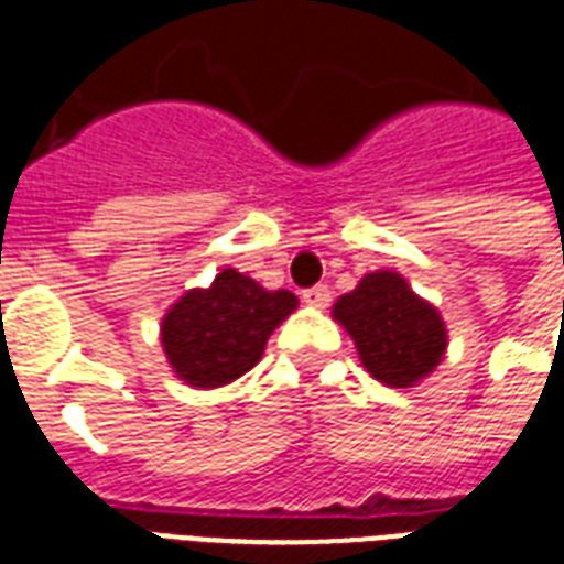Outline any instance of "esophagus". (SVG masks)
I'll list each match as a JSON object with an SVG mask.
<instances>
[{
  "label": "esophagus",
  "instance_id": "obj_1",
  "mask_svg": "<svg viewBox=\"0 0 564 564\" xmlns=\"http://www.w3.org/2000/svg\"><path fill=\"white\" fill-rule=\"evenodd\" d=\"M304 304H311V307H328V301H330V290L328 286H311V290H304Z\"/></svg>",
  "mask_w": 564,
  "mask_h": 564
}]
</instances>
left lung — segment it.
<instances>
[{"instance_id":"1","label":"left lung","mask_w":564,"mask_h":564,"mask_svg":"<svg viewBox=\"0 0 564 564\" xmlns=\"http://www.w3.org/2000/svg\"><path fill=\"white\" fill-rule=\"evenodd\" d=\"M330 316L346 328L369 376L387 387H414L444 360L449 334L435 304L420 299L393 269L369 272L334 301Z\"/></svg>"}]
</instances>
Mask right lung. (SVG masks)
Instances as JSON below:
<instances>
[{"instance_id":"add662e5","label":"right lung","mask_w":564,"mask_h":564,"mask_svg":"<svg viewBox=\"0 0 564 564\" xmlns=\"http://www.w3.org/2000/svg\"><path fill=\"white\" fill-rule=\"evenodd\" d=\"M295 307L290 290H265L248 274L221 269L209 286L183 292L167 307L159 343L183 384L213 390L257 367L272 330Z\"/></svg>"}]
</instances>
